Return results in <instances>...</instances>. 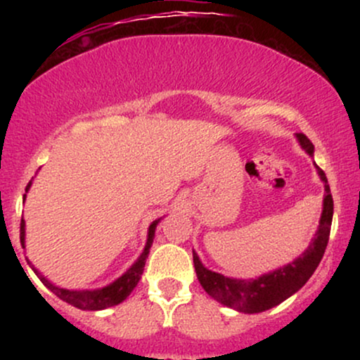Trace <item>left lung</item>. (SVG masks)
<instances>
[{
  "mask_svg": "<svg viewBox=\"0 0 360 360\" xmlns=\"http://www.w3.org/2000/svg\"><path fill=\"white\" fill-rule=\"evenodd\" d=\"M296 139L300 140V146L313 157L315 147L307 135L296 134ZM316 171L320 179L325 183L323 212H321L320 225H318L315 237L308 249L288 266L279 267L269 274L259 276L257 279H235L206 269L196 252L193 250V262L198 281L213 300L242 313H260L283 303L284 300H288L307 284V281L311 278L323 257L333 218V198L330 193L328 181H326L325 172L318 166Z\"/></svg>",
  "mask_w": 360,
  "mask_h": 360,
  "instance_id": "1",
  "label": "left lung"
}]
</instances>
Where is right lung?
I'll return each instance as SVG.
<instances>
[{
    "label": "right lung",
    "instance_id": "add662e5",
    "mask_svg": "<svg viewBox=\"0 0 360 360\" xmlns=\"http://www.w3.org/2000/svg\"><path fill=\"white\" fill-rule=\"evenodd\" d=\"M30 186H32V181L27 184V189H25V191H28V189H30ZM25 196H27V194H23V201H25ZM159 221H160V218L159 220L152 221L150 226H148L146 249H143L142 254H140V257L135 260L134 266H131L130 269L125 272V274L120 276L117 281H113V283L108 284V286H105V288H100V289H64V288H59L45 278L42 272L37 271L35 267L32 266L30 260L27 259V262H28V266L34 269L37 278L42 281L45 286L51 289L57 298L65 301V303L72 304V307H76L79 309H88V311H98V309L115 307V304H120L122 301H125L128 296H130V292L134 291L135 286L139 284L140 278H142L143 267H146V260L148 257V252H150L152 242H154L155 229H157V223ZM20 240H22V245L25 249V220H22V223H20Z\"/></svg>",
    "mask_w": 360,
    "mask_h": 360
}]
</instances>
